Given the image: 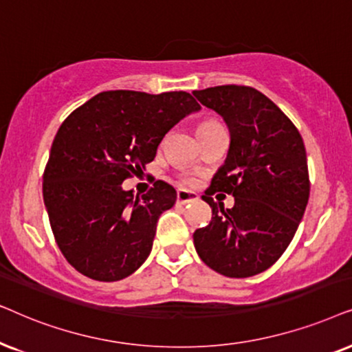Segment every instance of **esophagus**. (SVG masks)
<instances>
[{
	"label": "esophagus",
	"mask_w": 352,
	"mask_h": 352,
	"mask_svg": "<svg viewBox=\"0 0 352 352\" xmlns=\"http://www.w3.org/2000/svg\"><path fill=\"white\" fill-rule=\"evenodd\" d=\"M193 201H198V195L196 193H191V191H186V190L177 191V203L188 204V203H193Z\"/></svg>",
	"instance_id": "obj_1"
}]
</instances>
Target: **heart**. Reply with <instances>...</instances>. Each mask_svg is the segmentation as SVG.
<instances>
[{
    "mask_svg": "<svg viewBox=\"0 0 352 352\" xmlns=\"http://www.w3.org/2000/svg\"><path fill=\"white\" fill-rule=\"evenodd\" d=\"M215 127H222V124H219L217 120H204V122H201V124H199L198 132H199V130H209V129H215ZM184 184L188 185V186L195 185V179H193V177H188V179L184 180Z\"/></svg>",
    "mask_w": 352,
    "mask_h": 352,
    "instance_id": "b5f03b06",
    "label": "heart"
}]
</instances>
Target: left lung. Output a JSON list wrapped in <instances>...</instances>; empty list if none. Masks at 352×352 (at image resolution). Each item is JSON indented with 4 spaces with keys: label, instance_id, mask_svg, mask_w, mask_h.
<instances>
[{
    "label": "left lung",
    "instance_id": "obj_1",
    "mask_svg": "<svg viewBox=\"0 0 352 352\" xmlns=\"http://www.w3.org/2000/svg\"><path fill=\"white\" fill-rule=\"evenodd\" d=\"M193 95L230 132L225 164L203 196L212 220L193 233L196 252L225 277H252L280 259L301 222L311 190L306 148L293 122L256 88L222 85ZM217 190L234 195L232 210L213 203Z\"/></svg>",
    "mask_w": 352,
    "mask_h": 352
}]
</instances>
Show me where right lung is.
Instances as JSON below:
<instances>
[{"label": "right lung", "mask_w": 352, "mask_h": 352, "mask_svg": "<svg viewBox=\"0 0 352 352\" xmlns=\"http://www.w3.org/2000/svg\"><path fill=\"white\" fill-rule=\"evenodd\" d=\"M201 106L190 93L114 90L93 96L63 122L43 173V199L60 252L75 270L117 282L146 261L157 219L177 191L154 182L144 195L122 182L143 173L173 125Z\"/></svg>", "instance_id": "right-lung-1"}]
</instances>
